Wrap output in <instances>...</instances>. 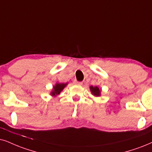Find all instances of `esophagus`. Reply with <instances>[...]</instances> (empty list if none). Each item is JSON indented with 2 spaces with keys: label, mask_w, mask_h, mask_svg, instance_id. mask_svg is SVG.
<instances>
[{
  "label": "esophagus",
  "mask_w": 152,
  "mask_h": 152,
  "mask_svg": "<svg viewBox=\"0 0 152 152\" xmlns=\"http://www.w3.org/2000/svg\"><path fill=\"white\" fill-rule=\"evenodd\" d=\"M74 83L75 84V85H78V86H81L83 84L82 82H79V81H76V80H75V81L74 82Z\"/></svg>",
  "instance_id": "esophagus-1"
}]
</instances>
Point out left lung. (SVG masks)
Here are the masks:
<instances>
[{
	"label": "left lung",
	"mask_w": 152,
	"mask_h": 152,
	"mask_svg": "<svg viewBox=\"0 0 152 152\" xmlns=\"http://www.w3.org/2000/svg\"><path fill=\"white\" fill-rule=\"evenodd\" d=\"M90 90L91 92L92 95L95 96V97H99L101 95L102 89L99 88V86H90Z\"/></svg>",
	"instance_id": "8db88e82"
}]
</instances>
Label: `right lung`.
Wrapping results in <instances>:
<instances>
[{"label": "right lung", "mask_w": 152, "mask_h": 152, "mask_svg": "<svg viewBox=\"0 0 152 152\" xmlns=\"http://www.w3.org/2000/svg\"><path fill=\"white\" fill-rule=\"evenodd\" d=\"M67 85H68V83H63L57 82L53 86V89L51 90L50 95L52 97H57V96H58L59 94L61 93V92L64 89V88L66 87Z\"/></svg>", "instance_id": "right-lung-1"}]
</instances>
